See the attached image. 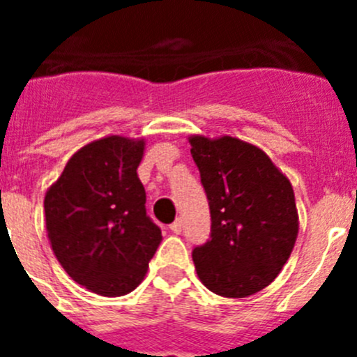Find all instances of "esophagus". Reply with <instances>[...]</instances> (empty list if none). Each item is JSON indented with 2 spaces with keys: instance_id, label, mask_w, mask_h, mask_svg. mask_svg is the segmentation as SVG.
Here are the masks:
<instances>
[{
  "instance_id": "obj_1",
  "label": "esophagus",
  "mask_w": 357,
  "mask_h": 357,
  "mask_svg": "<svg viewBox=\"0 0 357 357\" xmlns=\"http://www.w3.org/2000/svg\"><path fill=\"white\" fill-rule=\"evenodd\" d=\"M182 229H184V225H182L181 220H176V222H173L172 225H169V230H172L173 234H181Z\"/></svg>"
}]
</instances>
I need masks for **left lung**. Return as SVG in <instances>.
<instances>
[{
  "mask_svg": "<svg viewBox=\"0 0 357 357\" xmlns=\"http://www.w3.org/2000/svg\"><path fill=\"white\" fill-rule=\"evenodd\" d=\"M211 209V239L193 250L202 284L227 298L273 282L298 236L291 182L261 148L238 137L191 135Z\"/></svg>",
  "mask_w": 357,
  "mask_h": 357,
  "instance_id": "1",
  "label": "left lung"
}]
</instances>
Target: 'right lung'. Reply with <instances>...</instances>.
Here are the masks:
<instances>
[{"label":"right lung","mask_w":357,"mask_h":357,"mask_svg":"<svg viewBox=\"0 0 357 357\" xmlns=\"http://www.w3.org/2000/svg\"><path fill=\"white\" fill-rule=\"evenodd\" d=\"M144 139L107 135L68 160L44 197L50 245L75 282L102 296L141 284L162 241L137 176Z\"/></svg>","instance_id":"obj_1"}]
</instances>
